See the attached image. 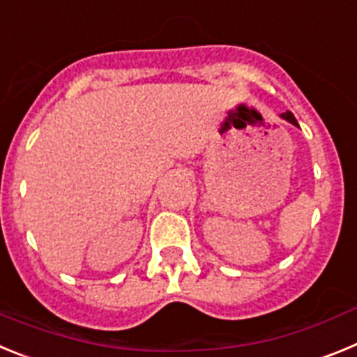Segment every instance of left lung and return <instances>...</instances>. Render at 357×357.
Instances as JSON below:
<instances>
[{
	"label": "left lung",
	"mask_w": 357,
	"mask_h": 357,
	"mask_svg": "<svg viewBox=\"0 0 357 357\" xmlns=\"http://www.w3.org/2000/svg\"><path fill=\"white\" fill-rule=\"evenodd\" d=\"M280 118L284 119V121L291 123V125H295V127H298V123H296L295 116H293V114H291V112H289V110H286V112H282V114H280Z\"/></svg>",
	"instance_id": "8db88e82"
}]
</instances>
